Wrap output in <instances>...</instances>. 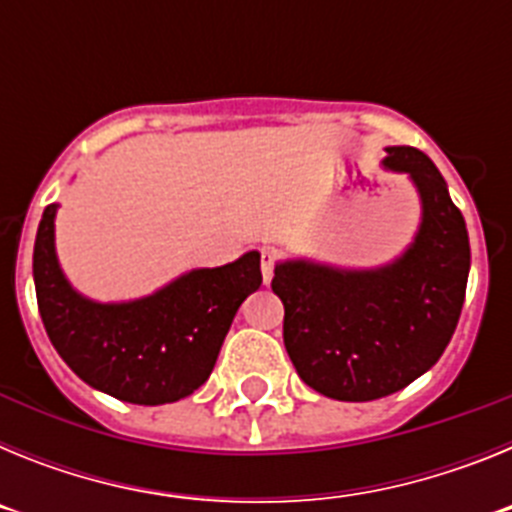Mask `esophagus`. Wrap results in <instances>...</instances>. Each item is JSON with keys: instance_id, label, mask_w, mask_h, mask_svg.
<instances>
[{"instance_id": "esophagus-1", "label": "esophagus", "mask_w": 512, "mask_h": 512, "mask_svg": "<svg viewBox=\"0 0 512 512\" xmlns=\"http://www.w3.org/2000/svg\"><path fill=\"white\" fill-rule=\"evenodd\" d=\"M274 251L271 248H261V274H264V284L271 282V277H274Z\"/></svg>"}]
</instances>
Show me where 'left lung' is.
I'll return each instance as SVG.
<instances>
[{"label":"left lung","mask_w":512,"mask_h":512,"mask_svg":"<svg viewBox=\"0 0 512 512\" xmlns=\"http://www.w3.org/2000/svg\"><path fill=\"white\" fill-rule=\"evenodd\" d=\"M382 166L408 174L418 192L413 243L372 269L279 261L271 279L297 374L343 402L379 400L428 372L454 336L467 292V223L441 171L410 146L387 148Z\"/></svg>","instance_id":"8db88e82"}]
</instances>
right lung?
I'll list each match as a JSON object with an SVG mask.
<instances>
[{"label":"right lung","instance_id":"right-lung-1","mask_svg":"<svg viewBox=\"0 0 512 512\" xmlns=\"http://www.w3.org/2000/svg\"><path fill=\"white\" fill-rule=\"evenodd\" d=\"M56 212L38 225L33 279L45 333L71 372L133 405H164L192 395L212 374L235 312L261 287V253L233 264L192 269L153 295L97 302L71 287L56 253Z\"/></svg>","mask_w":512,"mask_h":512}]
</instances>
